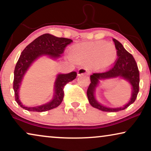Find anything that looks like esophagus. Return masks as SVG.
I'll return each mask as SVG.
<instances>
[{
  "mask_svg": "<svg viewBox=\"0 0 151 151\" xmlns=\"http://www.w3.org/2000/svg\"><path fill=\"white\" fill-rule=\"evenodd\" d=\"M87 74V70L84 68H81L78 69V70L77 71V75L78 76H81L82 75H86Z\"/></svg>",
  "mask_w": 151,
  "mask_h": 151,
  "instance_id": "obj_1",
  "label": "esophagus"
}]
</instances>
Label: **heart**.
Here are the masks:
<instances>
[{"instance_id":"b5f03b06","label":"heart","mask_w":151,"mask_h":151,"mask_svg":"<svg viewBox=\"0 0 151 151\" xmlns=\"http://www.w3.org/2000/svg\"><path fill=\"white\" fill-rule=\"evenodd\" d=\"M118 51L114 44L97 41L75 46L70 50L72 60L78 63H90L96 71H102L115 63Z\"/></svg>"}]
</instances>
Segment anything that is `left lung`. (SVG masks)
<instances>
[{
  "label": "left lung",
  "mask_w": 151,
  "mask_h": 151,
  "mask_svg": "<svg viewBox=\"0 0 151 151\" xmlns=\"http://www.w3.org/2000/svg\"><path fill=\"white\" fill-rule=\"evenodd\" d=\"M118 51V59L115 65L109 71L103 73H94L90 76L91 83L87 91L89 103L93 107L103 111L115 112L124 110L134 103L139 92V73L138 68L133 55L124 48L122 44L113 39ZM121 78L128 82L132 87V96L129 101L122 107L109 108L103 105L97 101L95 93L102 80Z\"/></svg>",
  "instance_id": "left-lung-1"
}]
</instances>
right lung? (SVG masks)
Returning <instances> with one entry per match:
<instances>
[{"instance_id":"obj_1","label":"right lung","mask_w":151,"mask_h":151,"mask_svg":"<svg viewBox=\"0 0 151 151\" xmlns=\"http://www.w3.org/2000/svg\"><path fill=\"white\" fill-rule=\"evenodd\" d=\"M73 42L70 39L57 37L49 33H45L36 38L23 50L17 62L14 70V90L17 103L23 109L29 111L42 112L58 107L63 99V88L68 83L73 81L76 76L75 71L68 74H57L54 83L53 96L48 103L35 107H27L22 104L19 96L23 78L33 63L42 57L46 56L57 60L60 58L65 46Z\"/></svg>"}]
</instances>
